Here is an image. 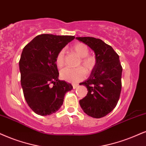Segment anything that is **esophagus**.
I'll return each instance as SVG.
<instances>
[{
	"label": "esophagus",
	"mask_w": 146,
	"mask_h": 146,
	"mask_svg": "<svg viewBox=\"0 0 146 146\" xmlns=\"http://www.w3.org/2000/svg\"><path fill=\"white\" fill-rule=\"evenodd\" d=\"M72 87H73V89H76V88L78 87V84H72Z\"/></svg>",
	"instance_id": "obj_1"
}]
</instances>
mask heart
<instances>
[{
  "instance_id": "obj_1",
  "label": "heart",
  "mask_w": 146,
  "mask_h": 146,
  "mask_svg": "<svg viewBox=\"0 0 146 146\" xmlns=\"http://www.w3.org/2000/svg\"><path fill=\"white\" fill-rule=\"evenodd\" d=\"M72 49L79 57L81 58L79 66L81 65L82 68L87 72H89L95 66V58L94 57L88 55L89 53L88 46L84 43L78 42L73 45ZM64 54L65 51L64 49L61 50L57 54L55 59V63L57 67L62 68L64 65ZM83 69L81 68H76V69L66 68L61 70L60 76L63 80L67 82L72 83L78 82L85 77V72Z\"/></svg>"
}]
</instances>
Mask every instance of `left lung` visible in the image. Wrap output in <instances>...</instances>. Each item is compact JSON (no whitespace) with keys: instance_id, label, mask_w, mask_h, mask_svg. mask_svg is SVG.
<instances>
[{"instance_id":"left-lung-1","label":"left lung","mask_w":146,"mask_h":146,"mask_svg":"<svg viewBox=\"0 0 146 146\" xmlns=\"http://www.w3.org/2000/svg\"><path fill=\"white\" fill-rule=\"evenodd\" d=\"M95 54V64L91 74L80 85L86 86L87 96L80 100V107L88 116L100 118L114 110L121 91L123 68L119 56L111 46L93 37H76Z\"/></svg>"}]
</instances>
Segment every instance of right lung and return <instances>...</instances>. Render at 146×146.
<instances>
[{"mask_svg":"<svg viewBox=\"0 0 146 146\" xmlns=\"http://www.w3.org/2000/svg\"><path fill=\"white\" fill-rule=\"evenodd\" d=\"M74 36L41 35L23 48L19 62L21 84L28 105L36 114L55 113L64 102L71 84L59 80L55 63L57 54Z\"/></svg>","mask_w":146,"mask_h":146,"instance_id":"1","label":"right lung"}]
</instances>
